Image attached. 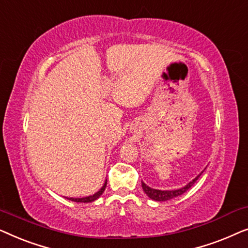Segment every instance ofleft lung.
<instances>
[{
	"instance_id": "obj_1",
	"label": "left lung",
	"mask_w": 248,
	"mask_h": 248,
	"mask_svg": "<svg viewBox=\"0 0 248 248\" xmlns=\"http://www.w3.org/2000/svg\"><path fill=\"white\" fill-rule=\"evenodd\" d=\"M203 171H204V170H203ZM203 171L200 172V174L196 176L194 179H192V181L189 182L188 184H186L184 187H182V188L170 189V191H161V189H155V188L150 187V186H148L144 182H142V188H143L145 194H147L151 200H154V201H158V202L168 201V200L174 199V198H176V196L184 194V193L187 191V189H189L193 185H194V183L198 181L199 177L202 175Z\"/></svg>"
}]
</instances>
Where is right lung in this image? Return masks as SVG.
Returning <instances> with one entry per match:
<instances>
[{"instance_id":"add662e5","label":"right lung","mask_w":248,"mask_h":248,"mask_svg":"<svg viewBox=\"0 0 248 248\" xmlns=\"http://www.w3.org/2000/svg\"><path fill=\"white\" fill-rule=\"evenodd\" d=\"M106 185H107V179L105 181L103 187H101L99 191L97 193H94L93 195H89V196H84V198H67V200H70V201H73V202H78V203H89V202H93L96 201L97 199H99L101 194H103L105 188H106Z\"/></svg>"}]
</instances>
